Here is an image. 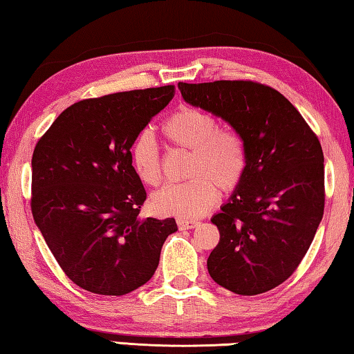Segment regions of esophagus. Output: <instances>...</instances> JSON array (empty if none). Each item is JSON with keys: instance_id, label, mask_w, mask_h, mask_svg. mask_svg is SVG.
I'll return each instance as SVG.
<instances>
[{"instance_id": "esophagus-1", "label": "esophagus", "mask_w": 354, "mask_h": 354, "mask_svg": "<svg viewBox=\"0 0 354 354\" xmlns=\"http://www.w3.org/2000/svg\"><path fill=\"white\" fill-rule=\"evenodd\" d=\"M177 225H178V229H180V230H188V229L198 227L199 223L198 221H193V219H183V218H180V219H177Z\"/></svg>"}]
</instances>
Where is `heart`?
Returning <instances> with one entry per match:
<instances>
[{"mask_svg":"<svg viewBox=\"0 0 354 354\" xmlns=\"http://www.w3.org/2000/svg\"><path fill=\"white\" fill-rule=\"evenodd\" d=\"M161 131L174 146L191 150L188 177L193 178L156 191L152 196L156 213L199 218L216 204L218 188L229 193L241 183L248 167L245 141L236 131L221 129L213 114L183 106L165 120ZM130 158L133 169L144 183L160 185V150L149 131H141L135 138Z\"/></svg>","mask_w":354,"mask_h":354,"instance_id":"heart-1","label":"heart"}]
</instances>
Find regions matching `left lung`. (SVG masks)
<instances>
[{"label":"left lung","instance_id":"1","mask_svg":"<svg viewBox=\"0 0 354 354\" xmlns=\"http://www.w3.org/2000/svg\"><path fill=\"white\" fill-rule=\"evenodd\" d=\"M183 100L221 118L243 138L248 167L212 223L219 243L212 279L236 295L268 292L306 256L324 208L320 141L281 92L254 81L178 83Z\"/></svg>","mask_w":354,"mask_h":354}]
</instances>
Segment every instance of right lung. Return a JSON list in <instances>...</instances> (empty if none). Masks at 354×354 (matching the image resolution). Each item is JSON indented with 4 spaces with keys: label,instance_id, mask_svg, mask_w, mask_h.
Segmentation results:
<instances>
[{
    "label": "right lung",
    "instance_id": "1",
    "mask_svg": "<svg viewBox=\"0 0 354 354\" xmlns=\"http://www.w3.org/2000/svg\"><path fill=\"white\" fill-rule=\"evenodd\" d=\"M174 97V86L68 106L32 153L34 223L68 279L120 297L146 283L174 218H139L147 194L133 169L135 138Z\"/></svg>",
    "mask_w": 354,
    "mask_h": 354
}]
</instances>
